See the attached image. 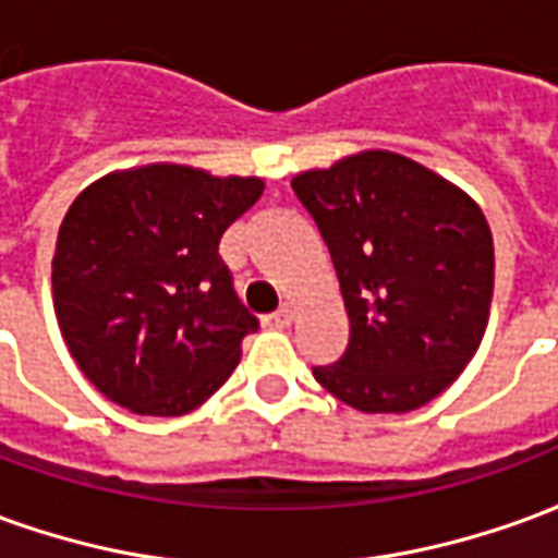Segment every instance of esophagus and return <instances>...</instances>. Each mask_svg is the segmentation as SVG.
<instances>
[{
	"instance_id": "1",
	"label": "esophagus",
	"mask_w": 558,
	"mask_h": 558,
	"mask_svg": "<svg viewBox=\"0 0 558 558\" xmlns=\"http://www.w3.org/2000/svg\"><path fill=\"white\" fill-rule=\"evenodd\" d=\"M266 323L271 328H290L292 326V307H280V311H275V314L268 316Z\"/></svg>"
}]
</instances>
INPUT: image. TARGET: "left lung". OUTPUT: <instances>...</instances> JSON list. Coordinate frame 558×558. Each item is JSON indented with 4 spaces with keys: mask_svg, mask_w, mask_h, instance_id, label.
<instances>
[{
    "mask_svg": "<svg viewBox=\"0 0 558 558\" xmlns=\"http://www.w3.org/2000/svg\"><path fill=\"white\" fill-rule=\"evenodd\" d=\"M328 244L350 343L314 367L328 395L371 415L412 412L463 374L487 331L493 232L481 206L418 160L367 148L292 175Z\"/></svg>",
    "mask_w": 558,
    "mask_h": 558,
    "instance_id": "obj_1",
    "label": "left lung"
}]
</instances>
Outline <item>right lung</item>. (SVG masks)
Listing matches in <instances>:
<instances>
[{
  "instance_id": "obj_1",
  "label": "right lung",
  "mask_w": 558,
  "mask_h": 558,
  "mask_svg": "<svg viewBox=\"0 0 558 558\" xmlns=\"http://www.w3.org/2000/svg\"><path fill=\"white\" fill-rule=\"evenodd\" d=\"M263 191L259 175L167 160L80 191L56 239L53 307L104 398L175 418L230 379L259 319L232 292L218 244Z\"/></svg>"
}]
</instances>
